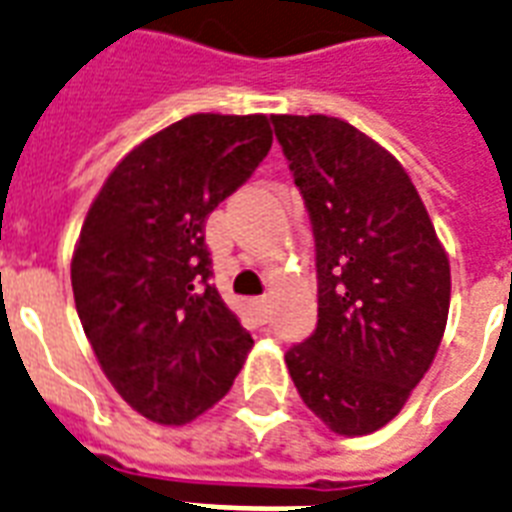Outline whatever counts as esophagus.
<instances>
[{
  "mask_svg": "<svg viewBox=\"0 0 512 512\" xmlns=\"http://www.w3.org/2000/svg\"><path fill=\"white\" fill-rule=\"evenodd\" d=\"M248 310L261 320V323H267L269 320V301L264 296H256V299L248 301Z\"/></svg>",
  "mask_w": 512,
  "mask_h": 512,
  "instance_id": "1",
  "label": "esophagus"
}]
</instances>
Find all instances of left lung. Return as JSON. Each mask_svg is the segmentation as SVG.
Instances as JSON below:
<instances>
[{"mask_svg": "<svg viewBox=\"0 0 512 512\" xmlns=\"http://www.w3.org/2000/svg\"><path fill=\"white\" fill-rule=\"evenodd\" d=\"M318 248V328L285 366L336 435L376 433L406 406L441 347L449 253L406 168L355 125L272 114Z\"/></svg>", "mask_w": 512, "mask_h": 512, "instance_id": "8db88e82", "label": "left lung"}]
</instances>
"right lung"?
Wrapping results in <instances>:
<instances>
[{"label": "right lung", "instance_id": "add662e5", "mask_svg": "<svg viewBox=\"0 0 512 512\" xmlns=\"http://www.w3.org/2000/svg\"><path fill=\"white\" fill-rule=\"evenodd\" d=\"M269 146L267 114H189L133 146L87 211L71 256L77 315L106 379L149 422L205 414L251 352L211 283L205 221Z\"/></svg>", "mask_w": 512, "mask_h": 512}]
</instances>
